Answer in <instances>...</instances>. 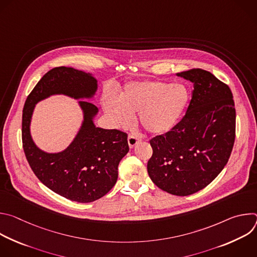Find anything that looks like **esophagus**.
<instances>
[{"mask_svg":"<svg viewBox=\"0 0 257 257\" xmlns=\"http://www.w3.org/2000/svg\"><path fill=\"white\" fill-rule=\"evenodd\" d=\"M140 141V139L134 135H129L128 136V144H129V148L133 149L134 146Z\"/></svg>","mask_w":257,"mask_h":257,"instance_id":"34e87169","label":"esophagus"}]
</instances>
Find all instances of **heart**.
Returning <instances> with one entry per match:
<instances>
[{
	"mask_svg": "<svg viewBox=\"0 0 257 257\" xmlns=\"http://www.w3.org/2000/svg\"><path fill=\"white\" fill-rule=\"evenodd\" d=\"M189 101L190 90L184 84L145 80L126 83L118 100L106 97L103 106L118 126L128 125L131 115L138 113L145 130L163 134L177 125Z\"/></svg>",
	"mask_w": 257,
	"mask_h": 257,
	"instance_id": "b5f03b06",
	"label": "heart"
}]
</instances>
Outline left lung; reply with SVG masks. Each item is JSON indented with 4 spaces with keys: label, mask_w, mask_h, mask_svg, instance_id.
Wrapping results in <instances>:
<instances>
[{
    "label": "left lung",
    "mask_w": 257,
    "mask_h": 257,
    "mask_svg": "<svg viewBox=\"0 0 257 257\" xmlns=\"http://www.w3.org/2000/svg\"><path fill=\"white\" fill-rule=\"evenodd\" d=\"M177 76L193 83L183 119L150 142L148 172L162 190L187 196L206 187L222 172L235 141L236 111L230 87L210 72L191 69Z\"/></svg>",
    "instance_id": "obj_1"
}]
</instances>
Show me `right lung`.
Here are the masks:
<instances>
[{"label": "right lung", "instance_id": "1", "mask_svg": "<svg viewBox=\"0 0 257 257\" xmlns=\"http://www.w3.org/2000/svg\"><path fill=\"white\" fill-rule=\"evenodd\" d=\"M97 80L90 73L71 67H56L43 76L26 98L22 114V144L27 162L39 180L57 194L77 202H92L111 190L118 179L120 161L129 152L127 134L117 129L95 127L98 108L79 100L82 125L68 148L49 154L33 142L30 122L35 104L54 95L75 99L92 98Z\"/></svg>", "mask_w": 257, "mask_h": 257}]
</instances>
